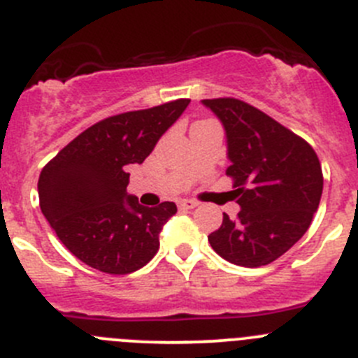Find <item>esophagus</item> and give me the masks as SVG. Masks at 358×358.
<instances>
[{
  "label": "esophagus",
  "mask_w": 358,
  "mask_h": 358,
  "mask_svg": "<svg viewBox=\"0 0 358 358\" xmlns=\"http://www.w3.org/2000/svg\"><path fill=\"white\" fill-rule=\"evenodd\" d=\"M178 206L183 208V210H192V208L197 206V201H192V199H182L178 201Z\"/></svg>",
  "instance_id": "34e87169"
}]
</instances>
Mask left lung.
<instances>
[{
	"instance_id": "1",
	"label": "left lung",
	"mask_w": 358,
	"mask_h": 358,
	"mask_svg": "<svg viewBox=\"0 0 358 358\" xmlns=\"http://www.w3.org/2000/svg\"><path fill=\"white\" fill-rule=\"evenodd\" d=\"M225 131V175L239 213H224L211 248L227 262L260 267L292 248L310 227L320 204L324 176L313 148L260 110L232 98L203 99Z\"/></svg>"
}]
</instances>
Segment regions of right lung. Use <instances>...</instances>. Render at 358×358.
Segmentation results:
<instances>
[{"instance_id":"obj_1","label":"right lung","mask_w":358,"mask_h":358,"mask_svg":"<svg viewBox=\"0 0 358 358\" xmlns=\"http://www.w3.org/2000/svg\"><path fill=\"white\" fill-rule=\"evenodd\" d=\"M189 103L176 99L101 120L41 169V213L76 259L108 275H129L157 253L159 234L176 204L138 203L126 190L127 171L152 154Z\"/></svg>"}]
</instances>
